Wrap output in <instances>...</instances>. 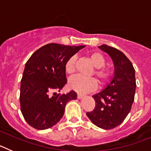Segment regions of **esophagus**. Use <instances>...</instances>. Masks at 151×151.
Masks as SVG:
<instances>
[{
    "instance_id": "esophagus-1",
    "label": "esophagus",
    "mask_w": 151,
    "mask_h": 151,
    "mask_svg": "<svg viewBox=\"0 0 151 151\" xmlns=\"http://www.w3.org/2000/svg\"><path fill=\"white\" fill-rule=\"evenodd\" d=\"M77 97H78V99H82L83 97H85V95H83V94H78V95H77Z\"/></svg>"
}]
</instances>
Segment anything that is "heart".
Wrapping results in <instances>:
<instances>
[{
  "label": "heart",
  "mask_w": 151,
  "mask_h": 151,
  "mask_svg": "<svg viewBox=\"0 0 151 151\" xmlns=\"http://www.w3.org/2000/svg\"><path fill=\"white\" fill-rule=\"evenodd\" d=\"M91 60L96 68L94 75L98 78L101 83H104L109 79L110 76V70L104 68L105 60L104 57L99 53L94 52L90 55ZM76 57L73 56L70 57L65 64V72L68 75L74 74L76 71ZM69 87L72 90L78 92L79 94H86L88 92L95 90L97 87V82L95 78H87L81 76H76L70 78L69 82Z\"/></svg>",
  "instance_id": "1"
}]
</instances>
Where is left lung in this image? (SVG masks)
<instances>
[{
  "instance_id": "1",
  "label": "left lung",
  "mask_w": 151,
  "mask_h": 151,
  "mask_svg": "<svg viewBox=\"0 0 151 151\" xmlns=\"http://www.w3.org/2000/svg\"><path fill=\"white\" fill-rule=\"evenodd\" d=\"M98 47L111 57L114 74L104 88L92 96L95 108L86 114L92 123L108 130L120 125L130 112L135 94V71L120 50L106 45Z\"/></svg>"
}]
</instances>
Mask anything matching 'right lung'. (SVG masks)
<instances>
[{
	"mask_svg": "<svg viewBox=\"0 0 151 151\" xmlns=\"http://www.w3.org/2000/svg\"><path fill=\"white\" fill-rule=\"evenodd\" d=\"M82 46L50 43L35 52L25 65L20 85L21 112L29 125L38 130L54 126L60 120L66 104L77 98L70 91L66 94L52 93L60 91L67 83L65 64Z\"/></svg>",
	"mask_w": 151,
	"mask_h": 151,
	"instance_id": "obj_1",
	"label": "right lung"
}]
</instances>
